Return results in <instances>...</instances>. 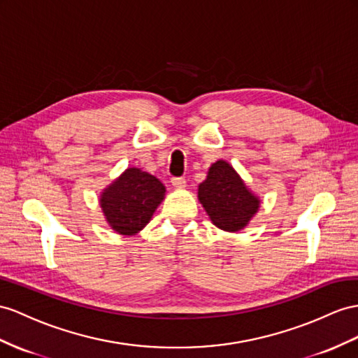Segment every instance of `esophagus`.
Here are the masks:
<instances>
[{
    "mask_svg": "<svg viewBox=\"0 0 358 358\" xmlns=\"http://www.w3.org/2000/svg\"><path fill=\"white\" fill-rule=\"evenodd\" d=\"M171 182H172V186L176 187V189H185V187H186V180H185V178L173 177V178L171 180Z\"/></svg>",
    "mask_w": 358,
    "mask_h": 358,
    "instance_id": "esophagus-1",
    "label": "esophagus"
}]
</instances>
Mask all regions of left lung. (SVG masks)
<instances>
[{
    "mask_svg": "<svg viewBox=\"0 0 358 358\" xmlns=\"http://www.w3.org/2000/svg\"><path fill=\"white\" fill-rule=\"evenodd\" d=\"M198 199L212 224L228 233L243 230L262 203L225 160H217L210 166L206 180L198 186Z\"/></svg>",
    "mask_w": 358,
    "mask_h": 358,
    "instance_id": "obj_1",
    "label": "left lung"
}]
</instances>
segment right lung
<instances>
[{
	"label": "right lung",
	"instance_id": "obj_1",
	"mask_svg": "<svg viewBox=\"0 0 358 358\" xmlns=\"http://www.w3.org/2000/svg\"><path fill=\"white\" fill-rule=\"evenodd\" d=\"M166 194L163 182L139 168H128L99 196L107 224L121 236L142 231Z\"/></svg>",
	"mask_w": 358,
	"mask_h": 358
}]
</instances>
